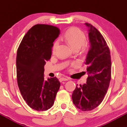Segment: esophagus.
<instances>
[{
    "mask_svg": "<svg viewBox=\"0 0 127 127\" xmlns=\"http://www.w3.org/2000/svg\"><path fill=\"white\" fill-rule=\"evenodd\" d=\"M60 80L61 82H62V81H67L68 80V78H67V77H62Z\"/></svg>",
    "mask_w": 127,
    "mask_h": 127,
    "instance_id": "obj_1",
    "label": "esophagus"
}]
</instances>
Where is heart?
I'll use <instances>...</instances> for the list:
<instances>
[{"label": "heart", "mask_w": 127, "mask_h": 127, "mask_svg": "<svg viewBox=\"0 0 127 127\" xmlns=\"http://www.w3.org/2000/svg\"><path fill=\"white\" fill-rule=\"evenodd\" d=\"M64 39L67 41L73 50H79L85 44L86 41V36L83 32L79 28H73L68 30L64 36ZM59 42L56 41L53 47V53H55L59 47Z\"/></svg>", "instance_id": "obj_1"}]
</instances>
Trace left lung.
Listing matches in <instances>:
<instances>
[{"label": "left lung", "instance_id": "left-lung-1", "mask_svg": "<svg viewBox=\"0 0 127 127\" xmlns=\"http://www.w3.org/2000/svg\"><path fill=\"white\" fill-rule=\"evenodd\" d=\"M88 28L90 48L87 54L88 77L86 83L77 85L72 94L74 105L81 111H92L104 99L111 78V59L109 48L104 38L95 27L85 23Z\"/></svg>", "mask_w": 127, "mask_h": 127}]
</instances>
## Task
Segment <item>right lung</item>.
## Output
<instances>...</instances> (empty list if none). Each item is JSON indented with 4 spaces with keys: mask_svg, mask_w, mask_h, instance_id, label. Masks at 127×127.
Masks as SVG:
<instances>
[{
    "mask_svg": "<svg viewBox=\"0 0 127 127\" xmlns=\"http://www.w3.org/2000/svg\"><path fill=\"white\" fill-rule=\"evenodd\" d=\"M60 33L54 26L37 24L24 36L16 56L18 85L23 98L32 109L47 111L53 106L60 86L55 77L44 79V65L50 59L53 42Z\"/></svg>",
    "mask_w": 127,
    "mask_h": 127,
    "instance_id": "1",
    "label": "right lung"
}]
</instances>
